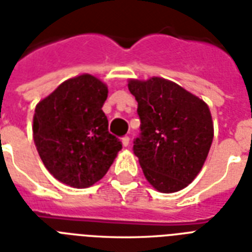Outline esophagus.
<instances>
[{
	"label": "esophagus",
	"instance_id": "esophagus-1",
	"mask_svg": "<svg viewBox=\"0 0 252 252\" xmlns=\"http://www.w3.org/2000/svg\"><path fill=\"white\" fill-rule=\"evenodd\" d=\"M122 144H123V146H129V137H128V136H124V137L122 138Z\"/></svg>",
	"mask_w": 252,
	"mask_h": 252
}]
</instances>
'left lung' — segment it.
Wrapping results in <instances>:
<instances>
[{
	"mask_svg": "<svg viewBox=\"0 0 252 252\" xmlns=\"http://www.w3.org/2000/svg\"><path fill=\"white\" fill-rule=\"evenodd\" d=\"M128 89L138 103L141 136L133 152L146 180L162 193L183 189L203 168L211 149L215 129L209 107L161 77L129 80Z\"/></svg>",
	"mask_w": 252,
	"mask_h": 252,
	"instance_id": "obj_1",
	"label": "left lung"
}]
</instances>
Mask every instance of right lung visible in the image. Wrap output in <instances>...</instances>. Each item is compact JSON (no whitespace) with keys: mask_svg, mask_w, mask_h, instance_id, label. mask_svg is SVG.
I'll list each match as a JSON object with an SVG mask.
<instances>
[{"mask_svg":"<svg viewBox=\"0 0 252 252\" xmlns=\"http://www.w3.org/2000/svg\"><path fill=\"white\" fill-rule=\"evenodd\" d=\"M107 95V85L85 73L64 81L35 107L33 142L45 168L61 183L90 187L122 149L102 110Z\"/></svg>","mask_w":252,"mask_h":252,"instance_id":"1","label":"right lung"}]
</instances>
